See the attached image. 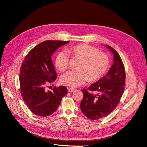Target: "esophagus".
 <instances>
[{
  "mask_svg": "<svg viewBox=\"0 0 147 147\" xmlns=\"http://www.w3.org/2000/svg\"><path fill=\"white\" fill-rule=\"evenodd\" d=\"M75 91V90H74V88H68V91H69V92H73V91Z\"/></svg>",
  "mask_w": 147,
  "mask_h": 147,
  "instance_id": "esophagus-1",
  "label": "esophagus"
}]
</instances>
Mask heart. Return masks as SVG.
Returning a JSON list of instances; mask_svg holds the SVG:
<instances>
[{
    "label": "heart",
    "instance_id": "obj_1",
    "mask_svg": "<svg viewBox=\"0 0 147 147\" xmlns=\"http://www.w3.org/2000/svg\"><path fill=\"white\" fill-rule=\"evenodd\" d=\"M66 52L80 62L77 66V71H69L62 76L60 81L63 85L74 88L83 84L87 80L90 82H95L100 79L108 70L109 65L108 55L98 52L91 46L78 44L67 48ZM67 54L61 52L55 59L56 67L61 72L66 71L69 67V59Z\"/></svg>",
    "mask_w": 147,
    "mask_h": 147
}]
</instances>
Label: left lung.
Here are the masks:
<instances>
[{"mask_svg":"<svg viewBox=\"0 0 147 147\" xmlns=\"http://www.w3.org/2000/svg\"><path fill=\"white\" fill-rule=\"evenodd\" d=\"M106 47L113 55V64L105 76L88 87L89 91L82 90L84 97L80 108L91 120L109 115L118 105L124 90L125 73L121 59L113 48L107 45Z\"/></svg>","mask_w":147,"mask_h":147,"instance_id":"1","label":"left lung"}]
</instances>
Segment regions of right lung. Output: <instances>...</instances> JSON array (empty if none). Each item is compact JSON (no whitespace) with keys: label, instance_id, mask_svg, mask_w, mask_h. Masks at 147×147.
<instances>
[{"label":"right lung","instance_id":"1","mask_svg":"<svg viewBox=\"0 0 147 147\" xmlns=\"http://www.w3.org/2000/svg\"><path fill=\"white\" fill-rule=\"evenodd\" d=\"M69 40H45L32 48L26 55L20 68L19 76L21 95L29 109L35 115L45 117L57 109L62 98L67 94L65 86L46 90L57 74L52 55Z\"/></svg>","mask_w":147,"mask_h":147}]
</instances>
